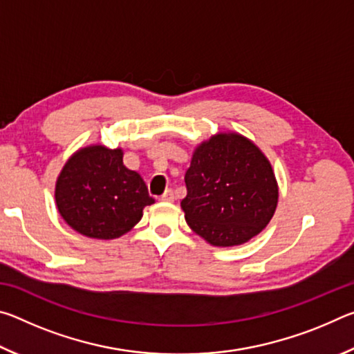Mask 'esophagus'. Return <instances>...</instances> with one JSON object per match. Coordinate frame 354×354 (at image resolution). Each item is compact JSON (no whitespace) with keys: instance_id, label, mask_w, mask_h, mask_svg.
I'll use <instances>...</instances> for the list:
<instances>
[{"instance_id":"obj_1","label":"esophagus","mask_w":354,"mask_h":354,"mask_svg":"<svg viewBox=\"0 0 354 354\" xmlns=\"http://www.w3.org/2000/svg\"><path fill=\"white\" fill-rule=\"evenodd\" d=\"M159 200L160 201H173V200H175V194H173L171 189H169V190H165L162 195H160Z\"/></svg>"}]
</instances>
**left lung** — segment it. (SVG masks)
<instances>
[{
	"mask_svg": "<svg viewBox=\"0 0 354 354\" xmlns=\"http://www.w3.org/2000/svg\"><path fill=\"white\" fill-rule=\"evenodd\" d=\"M184 181L185 221L214 247L248 242L268 225L278 205L270 162L236 133H218L196 147Z\"/></svg>",
	"mask_w": 354,
	"mask_h": 354,
	"instance_id": "obj_1",
	"label": "left lung"
}]
</instances>
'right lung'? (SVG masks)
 Returning a JSON list of instances; mask_svg holds the SVG:
<instances>
[{
	"label": "right lung",
	"mask_w": 354,
	"mask_h": 354,
	"mask_svg": "<svg viewBox=\"0 0 354 354\" xmlns=\"http://www.w3.org/2000/svg\"><path fill=\"white\" fill-rule=\"evenodd\" d=\"M59 214L80 234L117 239L139 223L154 200L139 173L123 164V149L91 145L76 151L56 183Z\"/></svg>",
	"instance_id": "1"
}]
</instances>
